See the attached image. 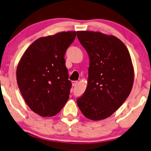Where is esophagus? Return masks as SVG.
Returning a JSON list of instances; mask_svg holds the SVG:
<instances>
[{"label":"esophagus","mask_w":151,"mask_h":151,"mask_svg":"<svg viewBox=\"0 0 151 151\" xmlns=\"http://www.w3.org/2000/svg\"><path fill=\"white\" fill-rule=\"evenodd\" d=\"M77 83H78V81H72V85H73V86H75L76 84H77Z\"/></svg>","instance_id":"obj_1"}]
</instances>
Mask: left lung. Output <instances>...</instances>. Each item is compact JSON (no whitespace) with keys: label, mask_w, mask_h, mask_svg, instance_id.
Returning a JSON list of instances; mask_svg holds the SVG:
<instances>
[{"label":"left lung","mask_w":151,"mask_h":151,"mask_svg":"<svg viewBox=\"0 0 151 151\" xmlns=\"http://www.w3.org/2000/svg\"><path fill=\"white\" fill-rule=\"evenodd\" d=\"M76 33L89 57L87 87L76 102L86 118L101 120L111 116L131 92L134 73L130 55L114 35L91 31Z\"/></svg>","instance_id":"obj_1"}]
</instances>
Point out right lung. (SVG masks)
I'll return each mask as SVG.
<instances>
[{"label": "right lung", "mask_w": 151, "mask_h": 151, "mask_svg": "<svg viewBox=\"0 0 151 151\" xmlns=\"http://www.w3.org/2000/svg\"><path fill=\"white\" fill-rule=\"evenodd\" d=\"M76 32L42 37L24 52L17 68L18 87L26 104L42 117L56 115L68 101L71 88L64 54Z\"/></svg>", "instance_id": "1"}]
</instances>
